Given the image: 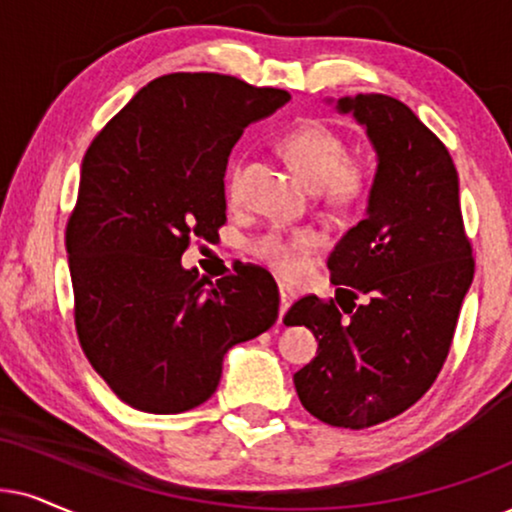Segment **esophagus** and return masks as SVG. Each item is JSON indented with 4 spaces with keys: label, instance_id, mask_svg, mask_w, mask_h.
Returning a JSON list of instances; mask_svg holds the SVG:
<instances>
[{
    "label": "esophagus",
    "instance_id": "obj_1",
    "mask_svg": "<svg viewBox=\"0 0 512 512\" xmlns=\"http://www.w3.org/2000/svg\"><path fill=\"white\" fill-rule=\"evenodd\" d=\"M278 297H281V319H283V314L288 312V307L290 304H293V300H295V290L288 286V283H278Z\"/></svg>",
    "mask_w": 512,
    "mask_h": 512
}]
</instances>
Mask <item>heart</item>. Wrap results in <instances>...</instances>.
Wrapping results in <instances>:
<instances>
[{"label": "heart", "mask_w": 512, "mask_h": 512, "mask_svg": "<svg viewBox=\"0 0 512 512\" xmlns=\"http://www.w3.org/2000/svg\"><path fill=\"white\" fill-rule=\"evenodd\" d=\"M278 151L293 165V170L314 186L328 208L347 212L366 203L373 191V167L359 155H349L345 137L321 120H304L290 127L276 141ZM241 160L226 170V196L236 200L241 191ZM321 245V234L309 226L290 231H267L252 243V255L281 276L300 271L304 257Z\"/></svg>", "instance_id": "heart-1"}]
</instances>
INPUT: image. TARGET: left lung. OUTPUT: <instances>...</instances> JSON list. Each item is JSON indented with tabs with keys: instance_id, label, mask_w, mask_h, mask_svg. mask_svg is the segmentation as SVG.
Here are the masks:
<instances>
[{
	"instance_id": "obj_1",
	"label": "left lung",
	"mask_w": 512,
	"mask_h": 512,
	"mask_svg": "<svg viewBox=\"0 0 512 512\" xmlns=\"http://www.w3.org/2000/svg\"><path fill=\"white\" fill-rule=\"evenodd\" d=\"M338 106L366 125L378 151L368 217L328 257L335 300L304 295L283 323L319 340L293 378L304 409L333 428L364 430L411 409L437 380L475 257L456 165L437 134L385 94Z\"/></svg>"
}]
</instances>
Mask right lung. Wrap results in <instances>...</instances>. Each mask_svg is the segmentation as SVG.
<instances>
[{"instance_id": "1", "label": "right lung", "mask_w": 512, "mask_h": 512, "mask_svg": "<svg viewBox=\"0 0 512 512\" xmlns=\"http://www.w3.org/2000/svg\"><path fill=\"white\" fill-rule=\"evenodd\" d=\"M288 99L234 75L170 73L84 153L66 224L75 331L132 409H196L215 394L224 354L276 323L269 271L245 264L210 283L181 267V255L226 224V160L243 127Z\"/></svg>"}]
</instances>
